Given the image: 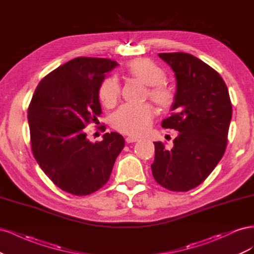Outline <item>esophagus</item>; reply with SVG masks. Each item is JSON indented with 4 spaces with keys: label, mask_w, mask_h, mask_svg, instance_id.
Listing matches in <instances>:
<instances>
[{
    "label": "esophagus",
    "mask_w": 254,
    "mask_h": 254,
    "mask_svg": "<svg viewBox=\"0 0 254 254\" xmlns=\"http://www.w3.org/2000/svg\"><path fill=\"white\" fill-rule=\"evenodd\" d=\"M136 141H139V137H137V136L130 135V136L126 137V142L127 143H133V142H136Z\"/></svg>",
    "instance_id": "34e87169"
}]
</instances>
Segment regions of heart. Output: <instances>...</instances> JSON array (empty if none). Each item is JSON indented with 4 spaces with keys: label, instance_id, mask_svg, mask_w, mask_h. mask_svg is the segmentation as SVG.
<instances>
[{
    "label": "heart",
    "instance_id": "heart-1",
    "mask_svg": "<svg viewBox=\"0 0 254 254\" xmlns=\"http://www.w3.org/2000/svg\"><path fill=\"white\" fill-rule=\"evenodd\" d=\"M129 75L148 86L147 94L160 109L171 108L175 102V90L163 81L166 73L162 67L147 58H136L127 66ZM121 87L117 78H106L99 87L98 96L107 107L118 102ZM153 111L149 105H123L112 115V126L123 133L142 134L151 124Z\"/></svg>",
    "mask_w": 254,
    "mask_h": 254
}]
</instances>
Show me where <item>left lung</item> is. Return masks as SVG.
<instances>
[{"label":"left lung","mask_w":254,"mask_h":254,"mask_svg":"<svg viewBox=\"0 0 254 254\" xmlns=\"http://www.w3.org/2000/svg\"><path fill=\"white\" fill-rule=\"evenodd\" d=\"M177 80L172 115L163 128L179 131L174 147L155 143L151 172L155 180L174 191L198 187L222 158L232 118V104L221 76L203 61L188 53H161Z\"/></svg>","instance_id":"1"}]
</instances>
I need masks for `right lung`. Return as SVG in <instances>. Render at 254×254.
<instances>
[{"mask_svg": "<svg viewBox=\"0 0 254 254\" xmlns=\"http://www.w3.org/2000/svg\"><path fill=\"white\" fill-rule=\"evenodd\" d=\"M118 65L107 58L72 59L45 76L29 104L33 155L66 193L84 196L104 187L124 148L120 133L107 132L103 141L92 143L83 129L101 115L99 87Z\"/></svg>", "mask_w": 254, "mask_h": 254, "instance_id": "obj_1", "label": "right lung"}]
</instances>
